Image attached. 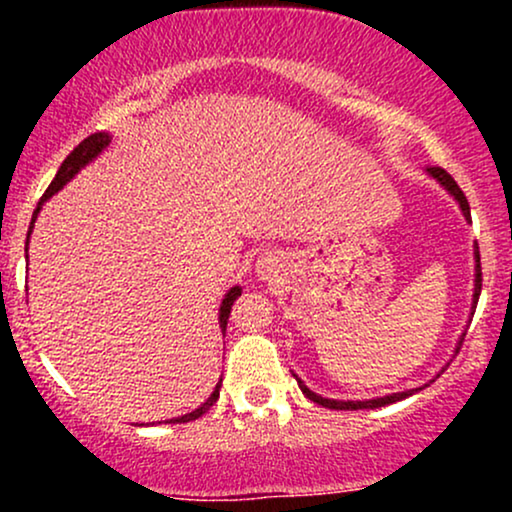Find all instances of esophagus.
Returning <instances> with one entry per match:
<instances>
[{
	"label": "esophagus",
	"instance_id": "obj_1",
	"mask_svg": "<svg viewBox=\"0 0 512 512\" xmlns=\"http://www.w3.org/2000/svg\"><path fill=\"white\" fill-rule=\"evenodd\" d=\"M257 272H260L264 279H269V276H272V272H274V260H272V257H262L260 267H257Z\"/></svg>",
	"mask_w": 512,
	"mask_h": 512
}]
</instances>
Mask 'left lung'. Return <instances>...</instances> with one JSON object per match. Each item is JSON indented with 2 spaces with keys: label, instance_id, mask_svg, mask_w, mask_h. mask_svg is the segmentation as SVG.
Listing matches in <instances>:
<instances>
[{
  "label": "left lung",
  "instance_id": "left-lung-1",
  "mask_svg": "<svg viewBox=\"0 0 512 512\" xmlns=\"http://www.w3.org/2000/svg\"><path fill=\"white\" fill-rule=\"evenodd\" d=\"M426 173L431 175L433 180L436 182H440V187H443V190H448V195L455 199L457 204H460V209H462V216L464 219H467V223H472V214H469V202H467V197H464V192L460 190V185H457L455 180H452V175L448 173V170H443V168H426ZM479 293H481V257H479V245L474 243V293H472V313H469V317L474 315V310H477V303H479ZM464 334L467 332H462L460 334V339H457V346H455V354L457 351H460V346H462V339H464ZM445 368H440L438 370V375L443 373ZM436 375V378H438ZM293 378L298 380V387H301V392L305 397L310 399V402H315V404H320V407H327V409H342V411H356V409H378V407H385V404H395V402H399V399H407V397H411L414 395V392H421L424 390L426 385H421V387H414V390H404V392H392V395H385V397H375V399H327V397H322V395H317V392H313L310 390L308 385L303 383L301 378H298L296 373H293ZM433 378V380H436ZM431 380V383H433Z\"/></svg>",
  "mask_w": 512,
  "mask_h": 512
}]
</instances>
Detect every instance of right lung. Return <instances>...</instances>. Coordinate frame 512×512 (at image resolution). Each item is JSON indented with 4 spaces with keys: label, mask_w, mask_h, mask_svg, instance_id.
<instances>
[{
    "label": "right lung",
    "mask_w": 512,
    "mask_h": 512,
    "mask_svg": "<svg viewBox=\"0 0 512 512\" xmlns=\"http://www.w3.org/2000/svg\"><path fill=\"white\" fill-rule=\"evenodd\" d=\"M110 139H113V137H110L108 132H96V134H91V137H86L84 142L76 146L72 154L64 158L60 170H57L55 180L50 182V187H48V190H45V195L40 197L38 207H35V211H33L31 226H28V240H31L33 223H35V219H38V214H40V209H43V204L48 202V199H50L52 195H55V192H60L62 187L67 185V182L72 180L74 175L79 173L81 168H86L88 163L96 161V158L101 156L103 151L110 146ZM28 240H26V257H28ZM240 291H243V289H240V286H231L226 296H223L221 308H219V327H221V332H226V322H228V315H231V305H233V301H236V298L240 296ZM219 390H221V380H219V383H216L214 392H211V397L207 399V402L202 404V407H197L195 411H190V414H185V416H178V419H170V421H166V424H187V421H195V419H199V416H202V414H207V411H209L211 407H214L216 399H219ZM139 426H144V424H139Z\"/></svg>",
    "instance_id": "right-lung-1"
}]
</instances>
